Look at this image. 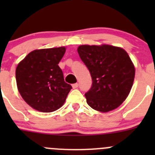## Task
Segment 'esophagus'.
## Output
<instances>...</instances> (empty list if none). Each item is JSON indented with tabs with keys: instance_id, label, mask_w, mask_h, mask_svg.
I'll return each instance as SVG.
<instances>
[{
	"instance_id": "34e87169",
	"label": "esophagus",
	"mask_w": 155,
	"mask_h": 155,
	"mask_svg": "<svg viewBox=\"0 0 155 155\" xmlns=\"http://www.w3.org/2000/svg\"><path fill=\"white\" fill-rule=\"evenodd\" d=\"M73 88H77L78 86H79V85H78V83H75V84H73Z\"/></svg>"
}]
</instances>
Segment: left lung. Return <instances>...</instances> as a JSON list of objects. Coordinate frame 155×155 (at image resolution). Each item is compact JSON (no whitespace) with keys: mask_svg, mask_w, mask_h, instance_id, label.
<instances>
[{"mask_svg":"<svg viewBox=\"0 0 155 155\" xmlns=\"http://www.w3.org/2000/svg\"><path fill=\"white\" fill-rule=\"evenodd\" d=\"M77 51L92 79L91 87L85 94L87 104L103 112L119 107L129 94L135 76L127 51L109 45H82Z\"/></svg>","mask_w":155,"mask_h":155,"instance_id":"8db88e82","label":"left lung"}]
</instances>
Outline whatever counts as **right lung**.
I'll list each match as a JSON object with an SVG mask.
<instances>
[{
	"instance_id": "right-lung-1",
	"label": "right lung",
	"mask_w": 155,
	"mask_h": 155,
	"mask_svg": "<svg viewBox=\"0 0 155 155\" xmlns=\"http://www.w3.org/2000/svg\"><path fill=\"white\" fill-rule=\"evenodd\" d=\"M65 51V47L34 50L17 66L15 79L18 91L36 110L54 112L64 104L72 88L64 82L58 66Z\"/></svg>"
}]
</instances>
